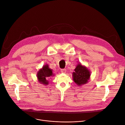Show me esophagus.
<instances>
[{"instance_id":"1","label":"esophagus","mask_w":125,"mask_h":125,"mask_svg":"<svg viewBox=\"0 0 125 125\" xmlns=\"http://www.w3.org/2000/svg\"><path fill=\"white\" fill-rule=\"evenodd\" d=\"M61 71L62 73H65L66 72V69H61Z\"/></svg>"}]
</instances>
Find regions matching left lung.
<instances>
[{"label": "left lung", "mask_w": 125, "mask_h": 125, "mask_svg": "<svg viewBox=\"0 0 125 125\" xmlns=\"http://www.w3.org/2000/svg\"><path fill=\"white\" fill-rule=\"evenodd\" d=\"M90 71L86 66L78 63L72 73L74 82L78 86H81L88 82L90 77Z\"/></svg>", "instance_id": "1"}]
</instances>
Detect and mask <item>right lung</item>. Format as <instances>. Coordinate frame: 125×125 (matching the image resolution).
Wrapping results in <instances>:
<instances>
[{
    "label": "right lung",
    "mask_w": 125,
    "mask_h": 125,
    "mask_svg": "<svg viewBox=\"0 0 125 125\" xmlns=\"http://www.w3.org/2000/svg\"><path fill=\"white\" fill-rule=\"evenodd\" d=\"M54 75L52 69L50 68L49 65L47 64L39 69L37 73V77L40 83L48 85L49 82L48 79L51 78L52 76H54Z\"/></svg>",
    "instance_id": "right-lung-1"
}]
</instances>
